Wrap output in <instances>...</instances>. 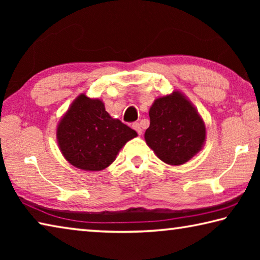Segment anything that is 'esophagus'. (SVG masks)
I'll use <instances>...</instances> for the list:
<instances>
[{"instance_id":"1","label":"esophagus","mask_w":260,"mask_h":260,"mask_svg":"<svg viewBox=\"0 0 260 260\" xmlns=\"http://www.w3.org/2000/svg\"><path fill=\"white\" fill-rule=\"evenodd\" d=\"M132 127H133V128H134L136 132H138L139 135L142 134V128H141V126H140L139 122H134V124L132 125Z\"/></svg>"}]
</instances>
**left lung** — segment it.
Masks as SVG:
<instances>
[{
    "label": "left lung",
    "mask_w": 260,
    "mask_h": 260,
    "mask_svg": "<svg viewBox=\"0 0 260 260\" xmlns=\"http://www.w3.org/2000/svg\"><path fill=\"white\" fill-rule=\"evenodd\" d=\"M148 147L161 161L180 166L196 156L206 141L203 118L181 90L158 96L149 110Z\"/></svg>",
    "instance_id": "8db88e82"
}]
</instances>
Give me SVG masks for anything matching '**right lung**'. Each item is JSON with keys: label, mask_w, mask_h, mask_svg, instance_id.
Instances as JSON below:
<instances>
[{"label": "right lung", "mask_w": 260, "mask_h": 260, "mask_svg": "<svg viewBox=\"0 0 260 260\" xmlns=\"http://www.w3.org/2000/svg\"><path fill=\"white\" fill-rule=\"evenodd\" d=\"M138 133L105 111L101 99L81 93L56 127L57 144L70 164L83 171H102Z\"/></svg>", "instance_id": "add662e5"}]
</instances>
